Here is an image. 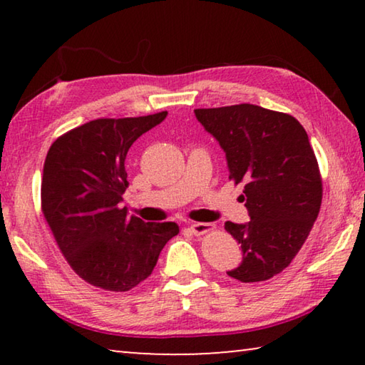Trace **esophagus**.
<instances>
[{"label":"esophagus","mask_w":365,"mask_h":365,"mask_svg":"<svg viewBox=\"0 0 365 365\" xmlns=\"http://www.w3.org/2000/svg\"><path fill=\"white\" fill-rule=\"evenodd\" d=\"M188 228H190L191 233L202 235V233H207L209 230H212L214 225L212 224H205V222H191Z\"/></svg>","instance_id":"obj_1"}]
</instances>
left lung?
<instances>
[{"label":"left lung","mask_w":365,"mask_h":365,"mask_svg":"<svg viewBox=\"0 0 365 365\" xmlns=\"http://www.w3.org/2000/svg\"><path fill=\"white\" fill-rule=\"evenodd\" d=\"M195 115L224 150L228 178L245 182L251 220L225 222L243 252L227 275L243 283L269 280L298 255L322 205V178L304 127L255 104L195 109Z\"/></svg>","instance_id":"8db88e82"}]
</instances>
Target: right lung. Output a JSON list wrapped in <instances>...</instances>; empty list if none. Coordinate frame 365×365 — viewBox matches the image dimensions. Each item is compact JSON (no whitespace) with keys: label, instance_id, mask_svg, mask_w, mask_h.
<instances>
[{"label":"right lung","instance_id":"add662e5","mask_svg":"<svg viewBox=\"0 0 365 365\" xmlns=\"http://www.w3.org/2000/svg\"><path fill=\"white\" fill-rule=\"evenodd\" d=\"M168 110L96 119L49 148L41 178V211L72 270L90 285L128 292L151 275L175 222H145L120 206L128 187L125 158Z\"/></svg>","mask_w":365,"mask_h":365}]
</instances>
